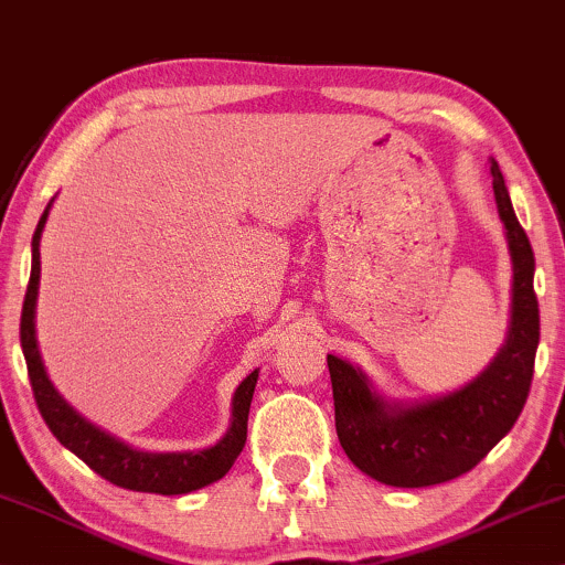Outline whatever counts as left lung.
I'll use <instances>...</instances> for the list:
<instances>
[{"instance_id": "obj_1", "label": "left lung", "mask_w": 565, "mask_h": 565, "mask_svg": "<svg viewBox=\"0 0 565 565\" xmlns=\"http://www.w3.org/2000/svg\"><path fill=\"white\" fill-rule=\"evenodd\" d=\"M490 174L513 263L511 328L495 360L454 394L396 404L375 394L362 370L328 354L341 448L356 469L383 484L427 488L475 469L511 430L530 396L540 344L534 253L498 161H490Z\"/></svg>"}]
</instances>
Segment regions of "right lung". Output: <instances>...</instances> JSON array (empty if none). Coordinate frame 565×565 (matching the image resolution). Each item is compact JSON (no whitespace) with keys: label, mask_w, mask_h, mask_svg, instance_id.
Segmentation results:
<instances>
[{"label":"right lung","mask_w":565,"mask_h":565,"mask_svg":"<svg viewBox=\"0 0 565 565\" xmlns=\"http://www.w3.org/2000/svg\"><path fill=\"white\" fill-rule=\"evenodd\" d=\"M54 203V198H52ZM46 205L44 216L33 232V266L31 281H28L23 316H20V347H23L28 377L39 404L41 417L54 433V438L70 448L77 459H83L96 475L125 490L135 492H159V495H184V492L200 490L205 484L216 482L232 469L247 440V414L253 402L255 383H258V370H253L239 388L234 391L232 402V425L216 446L203 448V451H182V454H148L127 446L114 435L104 433L102 427L90 425L81 417L73 406L56 394L49 381L44 360H41L39 341H35V299H39V278H41V232L49 218Z\"/></svg>","instance_id":"1"}]
</instances>
